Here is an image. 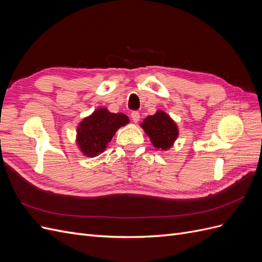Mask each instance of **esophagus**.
Segmentation results:
<instances>
[{
	"mask_svg": "<svg viewBox=\"0 0 262 262\" xmlns=\"http://www.w3.org/2000/svg\"><path fill=\"white\" fill-rule=\"evenodd\" d=\"M131 118H132L133 122H138L140 120L141 117H140V114L138 112H132L131 113Z\"/></svg>",
	"mask_w": 262,
	"mask_h": 262,
	"instance_id": "obj_1",
	"label": "esophagus"
}]
</instances>
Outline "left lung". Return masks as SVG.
<instances>
[{
	"mask_svg": "<svg viewBox=\"0 0 262 262\" xmlns=\"http://www.w3.org/2000/svg\"><path fill=\"white\" fill-rule=\"evenodd\" d=\"M141 126L149 137L153 145L163 150L170 148L179 134L175 121L162 110L146 117Z\"/></svg>",
	"mask_w": 262,
	"mask_h": 262,
	"instance_id": "1",
	"label": "left lung"
}]
</instances>
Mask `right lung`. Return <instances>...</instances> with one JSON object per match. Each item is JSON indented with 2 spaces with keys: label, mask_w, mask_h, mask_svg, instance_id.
<instances>
[{
  "label": "right lung",
  "mask_w": 262,
  "mask_h": 262,
  "mask_svg": "<svg viewBox=\"0 0 262 262\" xmlns=\"http://www.w3.org/2000/svg\"><path fill=\"white\" fill-rule=\"evenodd\" d=\"M128 122L126 115L113 114L106 108H99L78 124L76 143L85 156H97L106 149L117 130Z\"/></svg>",
  "instance_id": "obj_1"
}]
</instances>
